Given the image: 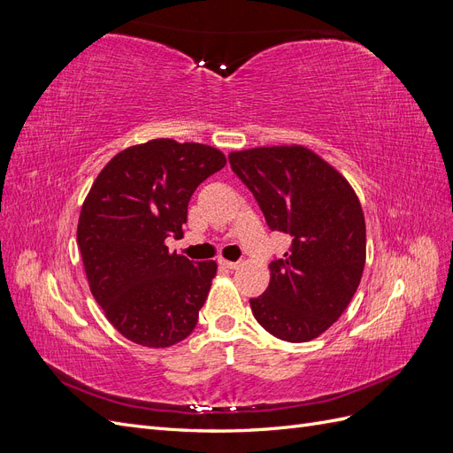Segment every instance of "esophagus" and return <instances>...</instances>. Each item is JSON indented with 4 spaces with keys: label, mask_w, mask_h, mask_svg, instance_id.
Here are the masks:
<instances>
[{
    "label": "esophagus",
    "mask_w": 453,
    "mask_h": 453,
    "mask_svg": "<svg viewBox=\"0 0 453 453\" xmlns=\"http://www.w3.org/2000/svg\"><path fill=\"white\" fill-rule=\"evenodd\" d=\"M219 265L228 270H236L240 266V263H232V260H226V258H219Z\"/></svg>",
    "instance_id": "obj_1"
}]
</instances>
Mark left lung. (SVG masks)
Returning <instances> with one entry per match:
<instances>
[{
  "instance_id": "obj_1",
  "label": "left lung",
  "mask_w": 453,
  "mask_h": 453,
  "mask_svg": "<svg viewBox=\"0 0 453 453\" xmlns=\"http://www.w3.org/2000/svg\"><path fill=\"white\" fill-rule=\"evenodd\" d=\"M228 160L270 230L291 236L289 251L270 263L265 295L250 300L255 319L285 342L318 338L344 313L365 270L366 226L357 195L303 145L234 150Z\"/></svg>"
}]
</instances>
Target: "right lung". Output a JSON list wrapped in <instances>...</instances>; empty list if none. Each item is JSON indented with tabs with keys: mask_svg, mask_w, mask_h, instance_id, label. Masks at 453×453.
I'll return each instance as SVG.
<instances>
[{
	"mask_svg": "<svg viewBox=\"0 0 453 453\" xmlns=\"http://www.w3.org/2000/svg\"><path fill=\"white\" fill-rule=\"evenodd\" d=\"M225 164L215 147L160 138L120 150L94 180L79 251L96 303L134 344L170 348L195 331L217 265L170 253L166 238L183 236L190 196Z\"/></svg>",
	"mask_w": 453,
	"mask_h": 453,
	"instance_id": "add662e5",
	"label": "right lung"
}]
</instances>
